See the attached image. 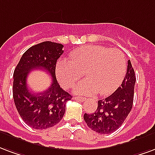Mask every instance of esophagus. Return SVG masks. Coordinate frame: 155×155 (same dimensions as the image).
Returning <instances> with one entry per match:
<instances>
[{"mask_svg":"<svg viewBox=\"0 0 155 155\" xmlns=\"http://www.w3.org/2000/svg\"><path fill=\"white\" fill-rule=\"evenodd\" d=\"M75 101H84L86 100V98H83V97H74L73 98Z\"/></svg>","mask_w":155,"mask_h":155,"instance_id":"1","label":"esophagus"}]
</instances>
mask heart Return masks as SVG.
<instances>
[{
    "label": "heart",
    "mask_w": 155,
    "mask_h": 155,
    "mask_svg": "<svg viewBox=\"0 0 155 155\" xmlns=\"http://www.w3.org/2000/svg\"><path fill=\"white\" fill-rule=\"evenodd\" d=\"M70 59H59L55 68L58 82L70 88L83 75L87 78L74 87L80 95L107 96L120 85L126 73L125 54L118 48L87 45L74 50Z\"/></svg>",
    "instance_id": "obj_1"
}]
</instances>
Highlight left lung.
<instances>
[{
    "instance_id": "8db88e82",
    "label": "left lung",
    "mask_w": 155,
    "mask_h": 155,
    "mask_svg": "<svg viewBox=\"0 0 155 155\" xmlns=\"http://www.w3.org/2000/svg\"><path fill=\"white\" fill-rule=\"evenodd\" d=\"M135 75L130 60L121 85L112 94L98 101L94 113L84 114L89 128L100 134H110L122 125L131 110L134 100Z\"/></svg>"
}]
</instances>
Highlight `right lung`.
Instances as JSON below:
<instances>
[{
  "mask_svg": "<svg viewBox=\"0 0 155 155\" xmlns=\"http://www.w3.org/2000/svg\"><path fill=\"white\" fill-rule=\"evenodd\" d=\"M64 45L51 41L34 45L24 53L14 71L13 98L15 105L27 125L37 130L53 127L64 117L66 102L72 96L61 88L55 76L58 58L64 53ZM36 68L45 70L52 77L45 91L35 94L27 85L30 71Z\"/></svg>",
  "mask_w": 155,
  "mask_h": 155,
  "instance_id": "obj_1",
  "label": "right lung"
}]
</instances>
